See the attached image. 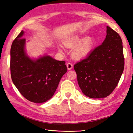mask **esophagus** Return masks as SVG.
Segmentation results:
<instances>
[{
  "label": "esophagus",
  "mask_w": 133,
  "mask_h": 133,
  "mask_svg": "<svg viewBox=\"0 0 133 133\" xmlns=\"http://www.w3.org/2000/svg\"><path fill=\"white\" fill-rule=\"evenodd\" d=\"M73 67V64L71 63H67V67L68 70H71Z\"/></svg>",
  "instance_id": "obj_1"
}]
</instances>
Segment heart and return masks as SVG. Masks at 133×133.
Returning <instances> with one entry per match:
<instances>
[{
	"instance_id": "b5f03b06",
	"label": "heart",
	"mask_w": 133,
	"mask_h": 133,
	"mask_svg": "<svg viewBox=\"0 0 133 133\" xmlns=\"http://www.w3.org/2000/svg\"><path fill=\"white\" fill-rule=\"evenodd\" d=\"M64 45L68 48H73L76 45L72 55L76 58L80 59L87 56L91 52L94 47V41L91 37H87L82 39L79 35H76L65 39Z\"/></svg>"
}]
</instances>
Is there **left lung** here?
Returning <instances> with one entry per match:
<instances>
[{
	"mask_svg": "<svg viewBox=\"0 0 133 133\" xmlns=\"http://www.w3.org/2000/svg\"><path fill=\"white\" fill-rule=\"evenodd\" d=\"M101 45L85 59L74 64L78 85L91 98H105L115 90L123 72L124 58L122 40L109 26Z\"/></svg>",
	"mask_w": 133,
	"mask_h": 133,
	"instance_id": "1",
	"label": "left lung"
}]
</instances>
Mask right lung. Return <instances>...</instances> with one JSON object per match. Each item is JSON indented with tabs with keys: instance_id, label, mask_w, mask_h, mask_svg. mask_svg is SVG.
I'll list each match as a JSON object with an SVG mask.
<instances>
[{
	"instance_id": "add662e5",
	"label": "right lung",
	"mask_w": 133,
	"mask_h": 133,
	"mask_svg": "<svg viewBox=\"0 0 133 133\" xmlns=\"http://www.w3.org/2000/svg\"><path fill=\"white\" fill-rule=\"evenodd\" d=\"M22 30L12 43L10 71L13 83L26 99L43 103L54 95L62 76L67 72L64 61L49 56L30 59L25 52V39Z\"/></svg>"
}]
</instances>
